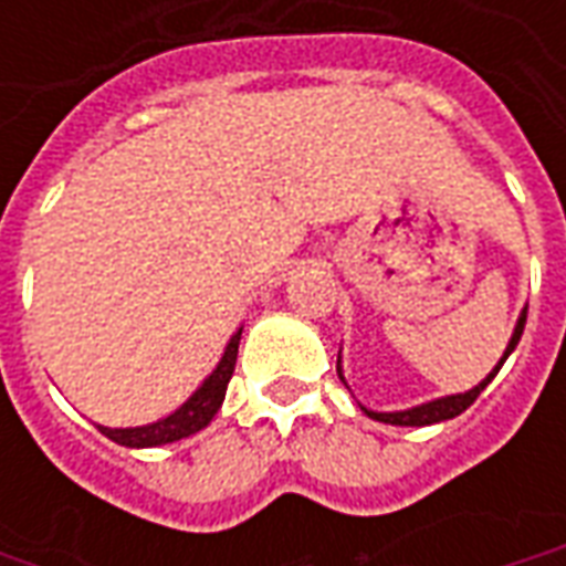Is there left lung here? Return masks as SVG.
Wrapping results in <instances>:
<instances>
[{
	"label": "left lung",
	"instance_id": "obj_1",
	"mask_svg": "<svg viewBox=\"0 0 566 566\" xmlns=\"http://www.w3.org/2000/svg\"><path fill=\"white\" fill-rule=\"evenodd\" d=\"M524 321H527V308L522 312V318L515 324V333H512L510 345H506V352L500 357V364L491 373H488L485 379L475 385L473 391L467 394H451V397H439V400H430V403H421L416 409H406V412H373V409H364L369 418H376V421H385V424H397V427H424V424H439V421H449V418L461 416L463 409H470L475 403V397L485 391L488 381L497 376V369L503 367V360L515 352V345L522 339L524 333ZM336 373H339V379H343V367L336 364ZM345 381V379H343Z\"/></svg>",
	"mask_w": 566,
	"mask_h": 566
}]
</instances>
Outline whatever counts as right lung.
Returning a JSON list of instances; mask_svg holds the SVG:
<instances>
[{"label":"right lung","mask_w":566,"mask_h":566,"mask_svg":"<svg viewBox=\"0 0 566 566\" xmlns=\"http://www.w3.org/2000/svg\"><path fill=\"white\" fill-rule=\"evenodd\" d=\"M239 339H242V327H239V331L233 333V339L227 343L221 364L214 367V373H211L209 379L199 385L197 394H193L185 406H178L169 418H160V421H154V424L145 427L99 424V430H103L108 439H115L117 446H127V449H154V446H166V442H175V439H185L190 437V433L202 430V427L214 418V412L221 409L227 385L233 379Z\"/></svg>","instance_id":"right-lung-1"}]
</instances>
